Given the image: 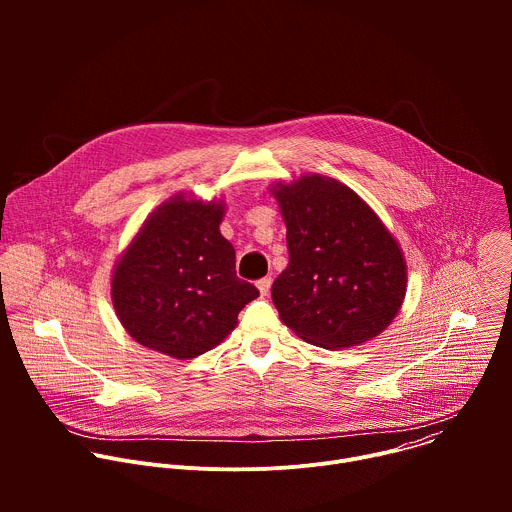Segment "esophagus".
Masks as SVG:
<instances>
[{"label": "esophagus", "instance_id": "esophagus-1", "mask_svg": "<svg viewBox=\"0 0 512 512\" xmlns=\"http://www.w3.org/2000/svg\"><path fill=\"white\" fill-rule=\"evenodd\" d=\"M257 289H259V294H261V296H267V294H269V289H271V277H263V279H259V281H257Z\"/></svg>", "mask_w": 512, "mask_h": 512}]
</instances>
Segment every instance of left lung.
Listing matches in <instances>:
<instances>
[{
	"label": "left lung",
	"mask_w": 512,
	"mask_h": 512,
	"mask_svg": "<svg viewBox=\"0 0 512 512\" xmlns=\"http://www.w3.org/2000/svg\"><path fill=\"white\" fill-rule=\"evenodd\" d=\"M287 229L289 265L271 298L304 342L342 350L391 326L407 291V263L381 216L346 184L304 174L269 186Z\"/></svg>",
	"instance_id": "8db88e82"
}]
</instances>
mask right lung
Segmentation results:
<instances>
[{
  "label": "right lung",
  "mask_w": 512,
  "mask_h": 512,
  "mask_svg": "<svg viewBox=\"0 0 512 512\" xmlns=\"http://www.w3.org/2000/svg\"><path fill=\"white\" fill-rule=\"evenodd\" d=\"M227 202L176 192L145 218L111 271V302L125 332L170 358L221 344L259 291L235 273L221 235Z\"/></svg>",
  "instance_id": "add662e5"
}]
</instances>
